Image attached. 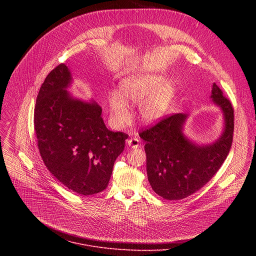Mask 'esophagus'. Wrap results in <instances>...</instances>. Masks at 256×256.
<instances>
[{
	"mask_svg": "<svg viewBox=\"0 0 256 256\" xmlns=\"http://www.w3.org/2000/svg\"><path fill=\"white\" fill-rule=\"evenodd\" d=\"M128 144L130 148L136 149V148H138V146H140V140H138V138H130V140H128Z\"/></svg>",
	"mask_w": 256,
	"mask_h": 256,
	"instance_id": "34e87169",
	"label": "esophagus"
}]
</instances>
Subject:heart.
<instances>
[{
  "label": "heart",
  "instance_id": "heart-1",
  "mask_svg": "<svg viewBox=\"0 0 256 256\" xmlns=\"http://www.w3.org/2000/svg\"><path fill=\"white\" fill-rule=\"evenodd\" d=\"M174 96V88L169 83L161 84V79L153 75H138L124 79L120 93L114 91L107 97L112 122L122 126L130 120L128 104H140V116L148 124L158 122L167 112Z\"/></svg>",
  "mask_w": 256,
  "mask_h": 256
}]
</instances>
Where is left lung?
<instances>
[{"instance_id": "obj_1", "label": "left lung", "mask_w": 256, "mask_h": 256, "mask_svg": "<svg viewBox=\"0 0 256 256\" xmlns=\"http://www.w3.org/2000/svg\"><path fill=\"white\" fill-rule=\"evenodd\" d=\"M212 101L222 109L224 130L216 140L198 144L184 134L188 114L166 116L140 132L144 140L148 180L153 190L168 200L186 198L212 178L226 160L233 142L234 109L216 83Z\"/></svg>"}]
</instances>
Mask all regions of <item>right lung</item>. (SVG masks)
<instances>
[{"label":"right lung","mask_w":256,"mask_h":256,"mask_svg":"<svg viewBox=\"0 0 256 256\" xmlns=\"http://www.w3.org/2000/svg\"><path fill=\"white\" fill-rule=\"evenodd\" d=\"M70 84L64 64L46 76L36 99L34 130L50 172L72 192L92 196L107 188L128 134L109 130L102 108L72 97L66 91Z\"/></svg>","instance_id":"1"}]
</instances>
